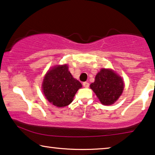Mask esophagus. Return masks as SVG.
Masks as SVG:
<instances>
[{
    "label": "esophagus",
    "mask_w": 155,
    "mask_h": 155,
    "mask_svg": "<svg viewBox=\"0 0 155 155\" xmlns=\"http://www.w3.org/2000/svg\"><path fill=\"white\" fill-rule=\"evenodd\" d=\"M83 86H84V87H85V88H88V87H89V83L84 82V83H83Z\"/></svg>",
    "instance_id": "34e87169"
}]
</instances>
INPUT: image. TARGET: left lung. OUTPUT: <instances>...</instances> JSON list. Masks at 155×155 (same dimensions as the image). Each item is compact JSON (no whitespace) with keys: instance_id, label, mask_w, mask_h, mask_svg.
Wrapping results in <instances>:
<instances>
[{"instance_id":"left-lung-1","label":"left lung","mask_w":155,"mask_h":155,"mask_svg":"<svg viewBox=\"0 0 155 155\" xmlns=\"http://www.w3.org/2000/svg\"><path fill=\"white\" fill-rule=\"evenodd\" d=\"M90 86L100 102L104 105H109L116 102L123 92L124 81L111 69H102Z\"/></svg>"}]
</instances>
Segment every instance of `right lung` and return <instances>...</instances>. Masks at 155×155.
<instances>
[{
  "label": "right lung",
  "instance_id": "right-lung-1",
  "mask_svg": "<svg viewBox=\"0 0 155 155\" xmlns=\"http://www.w3.org/2000/svg\"><path fill=\"white\" fill-rule=\"evenodd\" d=\"M81 87V84L73 78L66 64L55 67L48 71L43 82V91L46 99L58 107L70 104Z\"/></svg>",
  "mask_w": 155,
  "mask_h": 155
}]
</instances>
